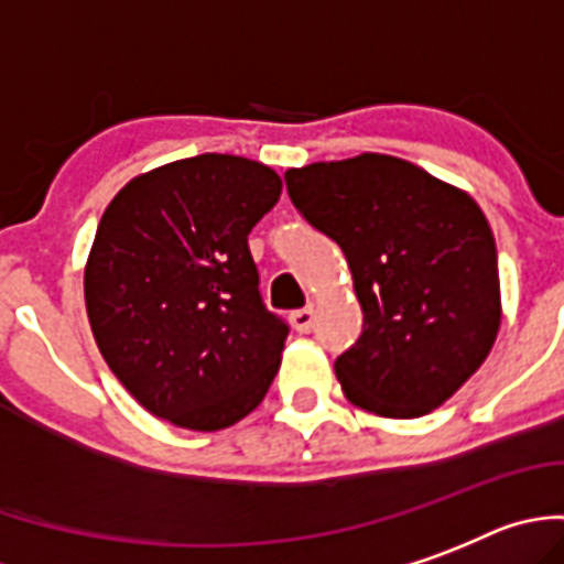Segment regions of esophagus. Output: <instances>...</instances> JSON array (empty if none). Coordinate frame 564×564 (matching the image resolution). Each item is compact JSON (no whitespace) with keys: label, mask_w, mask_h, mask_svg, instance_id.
Wrapping results in <instances>:
<instances>
[{"label":"esophagus","mask_w":564,"mask_h":564,"mask_svg":"<svg viewBox=\"0 0 564 564\" xmlns=\"http://www.w3.org/2000/svg\"><path fill=\"white\" fill-rule=\"evenodd\" d=\"M289 323L297 334H308L314 328V308H297V312L289 314Z\"/></svg>","instance_id":"esophagus-1"}]
</instances>
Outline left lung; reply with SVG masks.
<instances>
[{
  "instance_id": "1",
  "label": "left lung",
  "mask_w": 564,
  "mask_h": 564,
  "mask_svg": "<svg viewBox=\"0 0 564 564\" xmlns=\"http://www.w3.org/2000/svg\"><path fill=\"white\" fill-rule=\"evenodd\" d=\"M283 180L303 219L345 252L362 306V334L334 362L345 399L384 419L433 413L500 332L495 236L478 202L388 154Z\"/></svg>"
}]
</instances>
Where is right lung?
Masks as SVG:
<instances>
[{
	"label": "right lung",
	"mask_w": 564,
	"mask_h": 564,
	"mask_svg": "<svg viewBox=\"0 0 564 564\" xmlns=\"http://www.w3.org/2000/svg\"><path fill=\"white\" fill-rule=\"evenodd\" d=\"M281 187L263 162L199 154L134 176L104 210L84 270L95 343L176 427H232L275 379L289 328L263 308L247 236Z\"/></svg>",
	"instance_id": "1"
}]
</instances>
